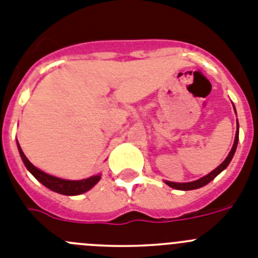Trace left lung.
<instances>
[{"mask_svg": "<svg viewBox=\"0 0 258 258\" xmlns=\"http://www.w3.org/2000/svg\"><path fill=\"white\" fill-rule=\"evenodd\" d=\"M233 106H234V104H233ZM234 110H235V106H234ZM238 141H239V123H238V119H236V134H235V140H234L233 148H231L230 153L227 154V157L225 158V161L222 162V163L220 164L217 168L213 169L212 172H210L208 175L203 176V177L198 178V180H196V181H191V182H172V181H164V182H166L168 186L173 187V189H177V190H194V189H199V187L204 186V185H207L208 182H211V181H212L216 176L220 175V173H221L222 171H224V169L229 166V163H230L231 159H233L234 154H235L236 146H238Z\"/></svg>", "mask_w": 258, "mask_h": 258, "instance_id": "left-lung-1", "label": "left lung"}]
</instances>
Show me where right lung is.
I'll use <instances>...</instances> for the list:
<instances>
[{"mask_svg":"<svg viewBox=\"0 0 258 258\" xmlns=\"http://www.w3.org/2000/svg\"><path fill=\"white\" fill-rule=\"evenodd\" d=\"M16 144H18V149H19V154L20 157H22L23 163L27 167L28 171H29L41 184L45 185L46 187H48V189L52 190V191L59 192V194H62V196H80V194L89 191L90 189H92V187L100 181V173H99V175L91 176V177L89 178H83V180H66V178L55 177V176L52 175H48V173L43 172V171H41L39 168H37L36 166H33V164L29 162V159L25 157L24 153H23L18 140H16Z\"/></svg>","mask_w":258,"mask_h":258,"instance_id":"add662e5","label":"right lung"}]
</instances>
